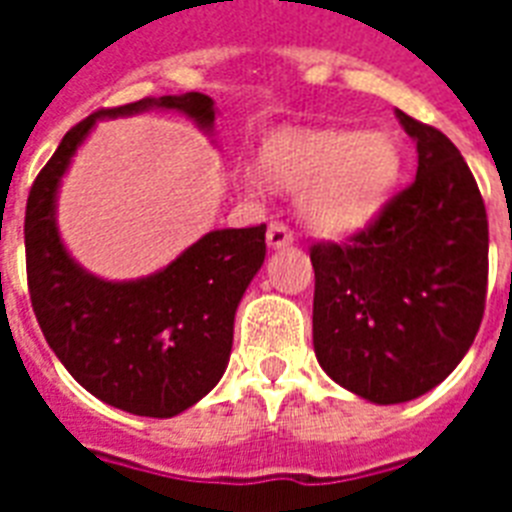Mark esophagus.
Returning a JSON list of instances; mask_svg holds the SVG:
<instances>
[{
	"instance_id": "esophagus-1",
	"label": "esophagus",
	"mask_w": 512,
	"mask_h": 512,
	"mask_svg": "<svg viewBox=\"0 0 512 512\" xmlns=\"http://www.w3.org/2000/svg\"><path fill=\"white\" fill-rule=\"evenodd\" d=\"M292 241H295V233L289 231V225L279 223V220H273V223L268 225V244H271L273 249L289 247Z\"/></svg>"
}]
</instances>
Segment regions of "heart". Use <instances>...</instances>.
I'll return each instance as SVG.
<instances>
[{"label":"heart","instance_id":"b5f03b06","mask_svg":"<svg viewBox=\"0 0 512 512\" xmlns=\"http://www.w3.org/2000/svg\"><path fill=\"white\" fill-rule=\"evenodd\" d=\"M276 183L302 188L300 215L327 233H350L380 215L396 191L401 148L388 132H281L265 146ZM247 183L257 177L244 172Z\"/></svg>","mask_w":512,"mask_h":512}]
</instances>
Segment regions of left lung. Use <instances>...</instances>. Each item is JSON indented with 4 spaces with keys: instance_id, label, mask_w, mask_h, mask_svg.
Returning <instances> with one entry per match:
<instances>
[{
    "instance_id": "obj_1",
    "label": "left lung",
    "mask_w": 512,
    "mask_h": 512,
    "mask_svg": "<svg viewBox=\"0 0 512 512\" xmlns=\"http://www.w3.org/2000/svg\"><path fill=\"white\" fill-rule=\"evenodd\" d=\"M417 177L353 233L316 241L313 348L321 369L372 404L444 382L484 319L489 220L476 177L444 132L396 111Z\"/></svg>"
}]
</instances>
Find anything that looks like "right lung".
<instances>
[{
    "label": "right lung",
    "mask_w": 512,
    "mask_h": 512,
    "mask_svg": "<svg viewBox=\"0 0 512 512\" xmlns=\"http://www.w3.org/2000/svg\"><path fill=\"white\" fill-rule=\"evenodd\" d=\"M167 108L212 130L201 92L100 108L66 132L26 204V276L36 321L84 390L122 412L175 417L223 377L233 316L265 260V225L209 231L154 276L103 281L71 260L55 225V196L71 156L98 119Z\"/></svg>",
    "instance_id": "right-lung-1"
}]
</instances>
